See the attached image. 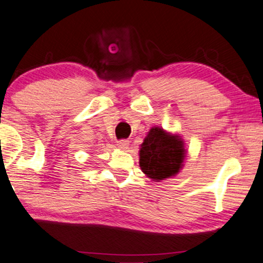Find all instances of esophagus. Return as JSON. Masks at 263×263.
I'll return each mask as SVG.
<instances>
[{
	"label": "esophagus",
	"mask_w": 263,
	"mask_h": 263,
	"mask_svg": "<svg viewBox=\"0 0 263 263\" xmlns=\"http://www.w3.org/2000/svg\"><path fill=\"white\" fill-rule=\"evenodd\" d=\"M117 146L120 147L121 149H127L128 147H129V141L128 140H118L117 141Z\"/></svg>",
	"instance_id": "obj_1"
}]
</instances>
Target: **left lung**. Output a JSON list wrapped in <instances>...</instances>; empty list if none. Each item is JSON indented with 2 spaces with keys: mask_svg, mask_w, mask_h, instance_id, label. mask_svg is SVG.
I'll list each match as a JSON object with an SVG mask.
<instances>
[{
  "mask_svg": "<svg viewBox=\"0 0 263 263\" xmlns=\"http://www.w3.org/2000/svg\"><path fill=\"white\" fill-rule=\"evenodd\" d=\"M139 154L142 172L157 182L177 175L185 159L183 140L159 127L148 132Z\"/></svg>",
  "mask_w": 263,
  "mask_h": 263,
  "instance_id": "8db88e82",
  "label": "left lung"
}]
</instances>
